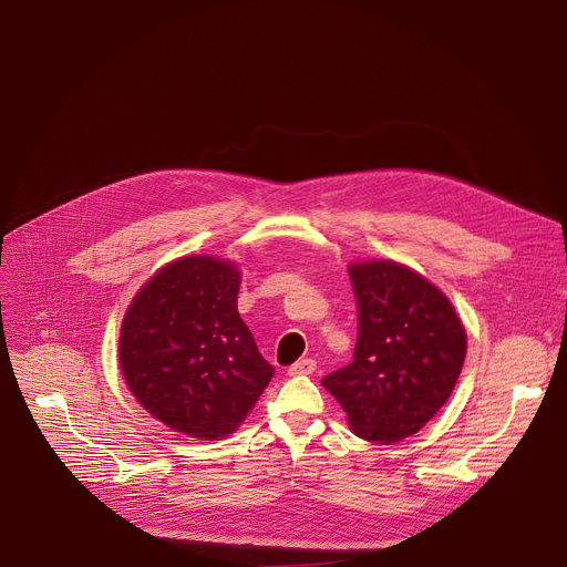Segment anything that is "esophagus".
Segmentation results:
<instances>
[{
  "label": "esophagus",
  "instance_id": "34e87169",
  "mask_svg": "<svg viewBox=\"0 0 567 567\" xmlns=\"http://www.w3.org/2000/svg\"><path fill=\"white\" fill-rule=\"evenodd\" d=\"M316 370V361L313 359H298L291 368H289V374L291 377H305V374H311Z\"/></svg>",
  "mask_w": 567,
  "mask_h": 567
}]
</instances>
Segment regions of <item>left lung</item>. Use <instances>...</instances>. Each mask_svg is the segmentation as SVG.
I'll list each match as a JSON object with an SVG mask.
<instances>
[{
    "instance_id": "8db88e82",
    "label": "left lung",
    "mask_w": 567,
    "mask_h": 567,
    "mask_svg": "<svg viewBox=\"0 0 567 567\" xmlns=\"http://www.w3.org/2000/svg\"><path fill=\"white\" fill-rule=\"evenodd\" d=\"M357 298L352 363L322 377L352 431L379 444L417 433L451 396L466 334L449 298L396 262L350 267Z\"/></svg>"
}]
</instances>
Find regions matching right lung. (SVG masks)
Returning <instances> with one entry per match:
<instances>
[{
	"mask_svg": "<svg viewBox=\"0 0 567 567\" xmlns=\"http://www.w3.org/2000/svg\"><path fill=\"white\" fill-rule=\"evenodd\" d=\"M239 274L195 256L161 269L121 328V370L141 406L204 440L233 433L274 377L237 313Z\"/></svg>",
	"mask_w": 567,
	"mask_h": 567,
	"instance_id": "add662e5",
	"label": "right lung"
}]
</instances>
